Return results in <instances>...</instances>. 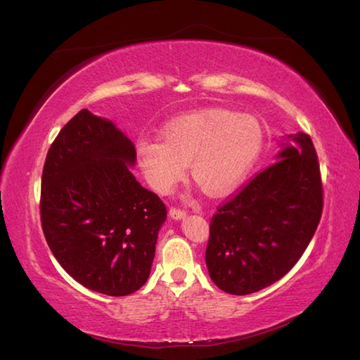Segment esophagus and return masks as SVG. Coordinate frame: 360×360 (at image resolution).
Instances as JSON below:
<instances>
[{
  "instance_id": "34e87169",
  "label": "esophagus",
  "mask_w": 360,
  "mask_h": 360,
  "mask_svg": "<svg viewBox=\"0 0 360 360\" xmlns=\"http://www.w3.org/2000/svg\"><path fill=\"white\" fill-rule=\"evenodd\" d=\"M169 214H170V218L172 219H176V221H179V219H184L187 216V212H184V210H179V208H174V207H172L170 208V212H169Z\"/></svg>"
}]
</instances>
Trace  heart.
Returning <instances> with one entry per match:
<instances>
[{
	"instance_id": "heart-1",
	"label": "heart",
	"mask_w": 360,
	"mask_h": 360,
	"mask_svg": "<svg viewBox=\"0 0 360 360\" xmlns=\"http://www.w3.org/2000/svg\"><path fill=\"white\" fill-rule=\"evenodd\" d=\"M162 139L141 138L138 162L148 186L167 193L186 172L207 195L229 193L253 169L264 146L255 116L212 108L179 116L164 125Z\"/></svg>"
}]
</instances>
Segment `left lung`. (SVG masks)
Listing matches in <instances>:
<instances>
[{
    "label": "left lung",
    "mask_w": 360,
    "mask_h": 360,
    "mask_svg": "<svg viewBox=\"0 0 360 360\" xmlns=\"http://www.w3.org/2000/svg\"><path fill=\"white\" fill-rule=\"evenodd\" d=\"M322 202L311 138L302 131L285 136L276 162L213 214L205 250L212 281L244 296L283 278L310 244Z\"/></svg>",
    "instance_id": "obj_1"
}]
</instances>
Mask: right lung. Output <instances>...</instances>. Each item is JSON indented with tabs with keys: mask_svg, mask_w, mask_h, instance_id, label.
I'll return each mask as SVG.
<instances>
[{
	"mask_svg": "<svg viewBox=\"0 0 360 360\" xmlns=\"http://www.w3.org/2000/svg\"><path fill=\"white\" fill-rule=\"evenodd\" d=\"M135 144L82 108L58 133L41 179V224L56 261L89 290L135 293L148 279L167 208L133 176Z\"/></svg>",
	"mask_w": 360,
	"mask_h": 360,
	"instance_id": "right-lung-1",
	"label": "right lung"
}]
</instances>
